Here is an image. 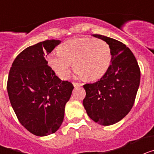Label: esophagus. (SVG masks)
<instances>
[{"label":"esophagus","mask_w":154,"mask_h":154,"mask_svg":"<svg viewBox=\"0 0 154 154\" xmlns=\"http://www.w3.org/2000/svg\"><path fill=\"white\" fill-rule=\"evenodd\" d=\"M73 85H74L75 87H79V86H81V85H82V84L79 83V82H74V83H73Z\"/></svg>","instance_id":"esophagus-1"}]
</instances>
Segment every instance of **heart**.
<instances>
[{"instance_id": "1", "label": "heart", "mask_w": 154, "mask_h": 154, "mask_svg": "<svg viewBox=\"0 0 154 154\" xmlns=\"http://www.w3.org/2000/svg\"><path fill=\"white\" fill-rule=\"evenodd\" d=\"M112 53L109 45L101 39L82 38L63 42L58 52L48 57L50 67L62 79H66L72 63L76 73L87 80L102 78L109 69Z\"/></svg>"}]
</instances>
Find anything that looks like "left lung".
<instances>
[{
	"label": "left lung",
	"mask_w": 154,
	"mask_h": 154,
	"mask_svg": "<svg viewBox=\"0 0 154 154\" xmlns=\"http://www.w3.org/2000/svg\"><path fill=\"white\" fill-rule=\"evenodd\" d=\"M92 36L109 45L112 59L107 72L99 81L83 85L86 95L82 103L94 122L110 126L123 119L131 110L140 85V70L126 45L104 35Z\"/></svg>",
	"instance_id": "8db88e82"
}]
</instances>
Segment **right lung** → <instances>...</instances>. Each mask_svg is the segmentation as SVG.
I'll use <instances>...</instances> for the list:
<instances>
[{
  "instance_id": "1",
  "label": "right lung",
  "mask_w": 154,
  "mask_h": 154,
  "mask_svg": "<svg viewBox=\"0 0 154 154\" xmlns=\"http://www.w3.org/2000/svg\"><path fill=\"white\" fill-rule=\"evenodd\" d=\"M60 40H46L28 47L14 59L7 89L21 124L38 137L54 133L64 119L65 104L74 86L62 81L48 65L47 55Z\"/></svg>"
}]
</instances>
